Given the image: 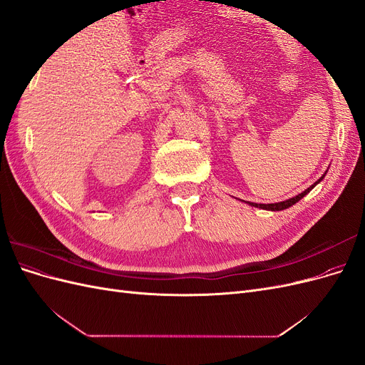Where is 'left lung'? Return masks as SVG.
<instances>
[{
	"instance_id": "8db88e82",
	"label": "left lung",
	"mask_w": 365,
	"mask_h": 365,
	"mask_svg": "<svg viewBox=\"0 0 365 365\" xmlns=\"http://www.w3.org/2000/svg\"><path fill=\"white\" fill-rule=\"evenodd\" d=\"M326 173H327V170H326ZM323 178H324V175L322 176V178H319L317 182H314L311 187H307V189L304 190V192H302V193H298L297 196H294V197H289V200H286V201H282V202H275V204H256V202H248L251 207H257V208H262V210H269V212H280V210H284V208H289V207H292L294 204H297L298 201L302 200L303 196H306L309 192H311L314 187L319 182V181H323Z\"/></svg>"
}]
</instances>
